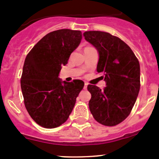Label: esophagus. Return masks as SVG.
Wrapping results in <instances>:
<instances>
[{
	"label": "esophagus",
	"mask_w": 159,
	"mask_h": 159,
	"mask_svg": "<svg viewBox=\"0 0 159 159\" xmlns=\"http://www.w3.org/2000/svg\"><path fill=\"white\" fill-rule=\"evenodd\" d=\"M88 85H89V83L88 82H84V89H87Z\"/></svg>",
	"instance_id": "esophagus-1"
}]
</instances>
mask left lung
I'll return each instance as SVG.
<instances>
[{
    "mask_svg": "<svg viewBox=\"0 0 159 159\" xmlns=\"http://www.w3.org/2000/svg\"><path fill=\"white\" fill-rule=\"evenodd\" d=\"M84 39L99 54L97 71L102 73L106 87L88 85L91 94L89 109L94 119L106 126H115L129 115L140 90V65L127 44L109 33L91 30Z\"/></svg>",
    "mask_w": 159,
    "mask_h": 159,
    "instance_id": "left-lung-1",
    "label": "left lung"
}]
</instances>
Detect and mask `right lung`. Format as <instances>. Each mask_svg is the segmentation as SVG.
Instances as JSON below:
<instances>
[{
	"instance_id": "right-lung-1",
	"label": "right lung",
	"mask_w": 159,
	"mask_h": 159,
	"mask_svg": "<svg viewBox=\"0 0 159 159\" xmlns=\"http://www.w3.org/2000/svg\"><path fill=\"white\" fill-rule=\"evenodd\" d=\"M81 30L61 29L48 33L25 58L20 79L25 105L32 119L46 129L57 128L68 120L77 97L84 85L58 78L82 38Z\"/></svg>"
}]
</instances>
